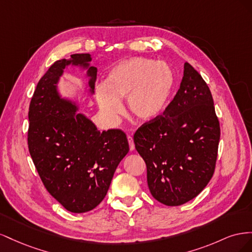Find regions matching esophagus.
<instances>
[{"mask_svg": "<svg viewBox=\"0 0 252 252\" xmlns=\"http://www.w3.org/2000/svg\"><path fill=\"white\" fill-rule=\"evenodd\" d=\"M128 143H129V148H130V150H134V142H133V138L131 135H128Z\"/></svg>", "mask_w": 252, "mask_h": 252, "instance_id": "1", "label": "esophagus"}]
</instances>
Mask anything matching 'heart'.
<instances>
[{"label": "heart", "instance_id": "obj_1", "mask_svg": "<svg viewBox=\"0 0 252 252\" xmlns=\"http://www.w3.org/2000/svg\"><path fill=\"white\" fill-rule=\"evenodd\" d=\"M174 85V73L163 61L134 57L113 65L95 89L97 104L110 120L123 112L122 98L134 117L151 121L161 116Z\"/></svg>", "mask_w": 252, "mask_h": 252}]
</instances>
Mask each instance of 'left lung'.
Masks as SVG:
<instances>
[{
	"instance_id": "left-lung-1",
	"label": "left lung",
	"mask_w": 252,
	"mask_h": 252,
	"mask_svg": "<svg viewBox=\"0 0 252 252\" xmlns=\"http://www.w3.org/2000/svg\"><path fill=\"white\" fill-rule=\"evenodd\" d=\"M220 135L209 87L185 63L180 88L163 116L143 124L133 136L152 196L167 206L194 199L215 172Z\"/></svg>"
}]
</instances>
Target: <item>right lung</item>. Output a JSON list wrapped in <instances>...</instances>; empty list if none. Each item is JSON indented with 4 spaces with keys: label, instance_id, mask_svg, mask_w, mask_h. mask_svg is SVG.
Returning <instances> with one entry per match:
<instances>
[{
    "label": "right lung",
    "instance_id": "add662e5",
    "mask_svg": "<svg viewBox=\"0 0 252 252\" xmlns=\"http://www.w3.org/2000/svg\"><path fill=\"white\" fill-rule=\"evenodd\" d=\"M89 53L53 63L39 81L29 106L28 148L47 191L74 213L95 208L107 193L118 165L128 154L125 132L100 131L79 105L62 97L58 83L69 65L86 70L94 94L97 69Z\"/></svg>",
    "mask_w": 252,
    "mask_h": 252
}]
</instances>
